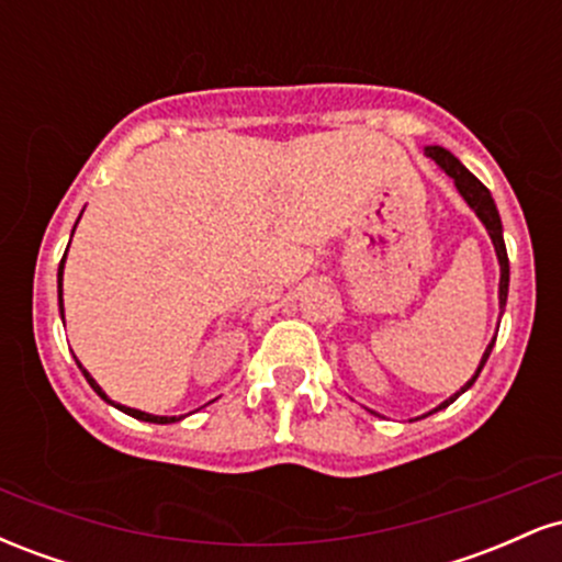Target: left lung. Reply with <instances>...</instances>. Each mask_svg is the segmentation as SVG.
Here are the masks:
<instances>
[{"mask_svg": "<svg viewBox=\"0 0 562 562\" xmlns=\"http://www.w3.org/2000/svg\"><path fill=\"white\" fill-rule=\"evenodd\" d=\"M425 156H428L430 160H434V164L438 166V169H441V171L447 173V177L451 179V182H454L457 192H460L462 200H465V203L470 205V211H473V214L479 216V222L483 224V227H486L488 237H492V245H494L496 261H499V317H502V314H505L507 290H509V261H507L505 235H502V218H499V211H496V203H494L492 192H488L486 187H483V184L479 182V179H475L473 173H470V171L465 169V166L460 164V160H457L454 156H451V153L447 150V147H441V145H428V147H425ZM494 340H496V335H494V338H492V344L486 346V351H483V357H481V364H479V370H475V375L470 378L468 383L462 385L460 391H457V393H451V396L447 398V402H441V404H438L436 409L425 412L423 417L434 415V412H438V409H447V406H449L451 402H457V398H460L462 393H465V391L470 389V385L475 383V378L481 375L483 364H486L488 353H492V348H494Z\"/></svg>", "mask_w": 562, "mask_h": 562, "instance_id": "obj_1", "label": "left lung"}]
</instances>
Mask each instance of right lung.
Returning a JSON list of instances; mask_svg holds the SVG:
<instances>
[{
  "label": "right lung",
  "instance_id": "obj_1",
  "mask_svg": "<svg viewBox=\"0 0 562 562\" xmlns=\"http://www.w3.org/2000/svg\"><path fill=\"white\" fill-rule=\"evenodd\" d=\"M83 214V211H81ZM81 218V216H79ZM79 224V222H76ZM76 224H74V232H76ZM74 232H70V237H74ZM70 245V243H68ZM66 256H68V248H66V254H63V261H60V267H57V303H60V317H63V322H66V308H63V269H66ZM76 359V357H74ZM76 364H79V370H81V375L87 378V383L92 385V391L97 393V396L102 398V402H108L111 406H115V409H121L124 412V415H128V417H134V420H142V423H158V425H169V423H179V420H184L187 415H173V417H166V415H150V412H142V409H134V406H124V404H119V402H111V398H108V393L100 389V383H97V380L89 375L87 370H83V364L79 362V359H76Z\"/></svg>",
  "mask_w": 562,
  "mask_h": 562
}]
</instances>
